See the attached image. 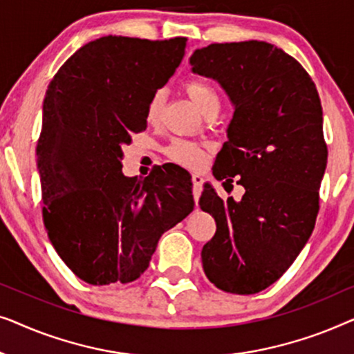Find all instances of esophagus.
<instances>
[{
  "label": "esophagus",
  "instance_id": "34e87169",
  "mask_svg": "<svg viewBox=\"0 0 354 354\" xmlns=\"http://www.w3.org/2000/svg\"><path fill=\"white\" fill-rule=\"evenodd\" d=\"M192 182H193V198H195V205H198L201 196V185H203V176L200 172H195L192 176Z\"/></svg>",
  "mask_w": 354,
  "mask_h": 354
}]
</instances>
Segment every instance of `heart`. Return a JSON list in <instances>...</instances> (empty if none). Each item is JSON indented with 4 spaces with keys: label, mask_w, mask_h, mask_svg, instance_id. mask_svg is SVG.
<instances>
[{
    "label": "heart",
    "mask_w": 354,
    "mask_h": 354,
    "mask_svg": "<svg viewBox=\"0 0 354 354\" xmlns=\"http://www.w3.org/2000/svg\"><path fill=\"white\" fill-rule=\"evenodd\" d=\"M185 90L201 113H205L207 108H212V106L219 108V95H217L216 86L209 84V82L200 80V79L188 80L185 84ZM162 104H164V93L161 90L154 91L147 104L148 122H156L159 119V114H161ZM167 154L172 161L182 164V166L198 167L205 162L206 148L205 145L198 142L178 138V140H174V142L169 145Z\"/></svg>",
    "instance_id": "obj_1"
}]
</instances>
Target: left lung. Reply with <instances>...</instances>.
I'll list each match as a JSON object with an SVG mask.
<instances>
[{"label": "left lung", "instance_id": "1", "mask_svg": "<svg viewBox=\"0 0 354 354\" xmlns=\"http://www.w3.org/2000/svg\"><path fill=\"white\" fill-rule=\"evenodd\" d=\"M192 72L214 79L234 106L227 142L212 176L240 201H224L205 183L200 206L216 221L201 250L217 288L253 295L282 277L313 234L327 166L322 106L299 62L266 41L212 43L195 50Z\"/></svg>", "mask_w": 354, "mask_h": 354}]
</instances>
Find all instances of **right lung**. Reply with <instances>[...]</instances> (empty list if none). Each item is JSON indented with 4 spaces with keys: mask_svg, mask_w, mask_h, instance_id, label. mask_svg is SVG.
<instances>
[{
    "mask_svg": "<svg viewBox=\"0 0 354 354\" xmlns=\"http://www.w3.org/2000/svg\"><path fill=\"white\" fill-rule=\"evenodd\" d=\"M185 41L98 38L48 86L37 145L43 222L56 253L86 283L137 280L161 235L195 206L180 166L145 180L122 174V148L147 130L148 101L180 66Z\"/></svg>",
    "mask_w": 354,
    "mask_h": 354,
    "instance_id": "add662e5",
    "label": "right lung"
}]
</instances>
